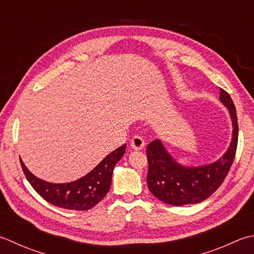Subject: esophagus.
Segmentation results:
<instances>
[{
  "label": "esophagus",
  "mask_w": 254,
  "mask_h": 254,
  "mask_svg": "<svg viewBox=\"0 0 254 254\" xmlns=\"http://www.w3.org/2000/svg\"><path fill=\"white\" fill-rule=\"evenodd\" d=\"M145 145V142H144L142 136L134 135L131 140V146L134 150H142V148Z\"/></svg>",
  "instance_id": "obj_1"
}]
</instances>
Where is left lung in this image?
Returning a JSON list of instances; mask_svg holds the SVG:
<instances>
[{
    "mask_svg": "<svg viewBox=\"0 0 254 254\" xmlns=\"http://www.w3.org/2000/svg\"><path fill=\"white\" fill-rule=\"evenodd\" d=\"M219 99L229 110L233 130L230 145L218 161L197 167L183 166L170 155L161 140H154L147 145L148 190L163 202L173 206L201 202L220 187L229 173L236 156L239 127L229 93L220 88Z\"/></svg>",
    "mask_w": 254,
    "mask_h": 254,
    "instance_id": "8db88e82",
    "label": "left lung"
}]
</instances>
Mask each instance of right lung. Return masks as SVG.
<instances>
[{
  "instance_id": "right-lung-1",
  "label": "right lung",
  "mask_w": 254,
  "mask_h": 254,
  "mask_svg": "<svg viewBox=\"0 0 254 254\" xmlns=\"http://www.w3.org/2000/svg\"><path fill=\"white\" fill-rule=\"evenodd\" d=\"M126 148L127 144H123L104 157L87 175L66 184L39 180L27 170L22 160L21 165L29 184L45 200L64 209L88 210L106 197L111 186L114 166L124 155Z\"/></svg>"
}]
</instances>
